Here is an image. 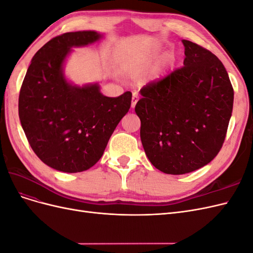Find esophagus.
<instances>
[{
  "instance_id": "obj_1",
  "label": "esophagus",
  "mask_w": 253,
  "mask_h": 253,
  "mask_svg": "<svg viewBox=\"0 0 253 253\" xmlns=\"http://www.w3.org/2000/svg\"><path fill=\"white\" fill-rule=\"evenodd\" d=\"M138 99H139V97H138V95H137L136 93H133V96H132V108L134 109L135 108V105H136V103H137V101H138Z\"/></svg>"
}]
</instances>
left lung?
Wrapping results in <instances>:
<instances>
[{
	"instance_id": "1",
	"label": "left lung",
	"mask_w": 253,
	"mask_h": 253,
	"mask_svg": "<svg viewBox=\"0 0 253 253\" xmlns=\"http://www.w3.org/2000/svg\"><path fill=\"white\" fill-rule=\"evenodd\" d=\"M182 43L183 66L145 84L135 106L145 154L156 169L173 175L193 172L218 154L234 97L220 60L196 43Z\"/></svg>"
}]
</instances>
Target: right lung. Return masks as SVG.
<instances>
[{
	"label": "right lung",
	"instance_id": "right-lung-1",
	"mask_svg": "<svg viewBox=\"0 0 253 253\" xmlns=\"http://www.w3.org/2000/svg\"><path fill=\"white\" fill-rule=\"evenodd\" d=\"M100 38L91 30L52 38L36 52L20 89L19 117L30 147L61 172L93 167L131 106V91L106 97L98 84L79 87L64 78L62 64L71 48Z\"/></svg>",
	"mask_w": 253,
	"mask_h": 253
}]
</instances>
